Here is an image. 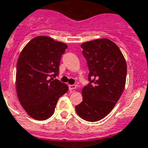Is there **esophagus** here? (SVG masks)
Returning <instances> with one entry per match:
<instances>
[{
  "instance_id": "34e87169",
  "label": "esophagus",
  "mask_w": 148,
  "mask_h": 148,
  "mask_svg": "<svg viewBox=\"0 0 148 148\" xmlns=\"http://www.w3.org/2000/svg\"><path fill=\"white\" fill-rule=\"evenodd\" d=\"M77 86L73 84V85H69V89L70 90H74V89H76Z\"/></svg>"
}]
</instances>
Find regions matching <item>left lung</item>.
Returning a JSON list of instances; mask_svg holds the SVG:
<instances>
[{"label": "left lung", "mask_w": 148, "mask_h": 148, "mask_svg": "<svg viewBox=\"0 0 148 148\" xmlns=\"http://www.w3.org/2000/svg\"><path fill=\"white\" fill-rule=\"evenodd\" d=\"M90 84L82 89L83 101L75 106L79 117L90 122L100 121L114 108L124 91L127 64L119 47L108 38L83 43Z\"/></svg>", "instance_id": "1"}]
</instances>
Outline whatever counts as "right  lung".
I'll return each mask as SVG.
<instances>
[{"label": "right lung", "mask_w": 148, "mask_h": 148, "mask_svg": "<svg viewBox=\"0 0 148 148\" xmlns=\"http://www.w3.org/2000/svg\"><path fill=\"white\" fill-rule=\"evenodd\" d=\"M67 45L47 36H38L23 48L17 63L16 90L20 103L32 118L45 121L68 86L53 79Z\"/></svg>", "instance_id": "obj_1"}]
</instances>
